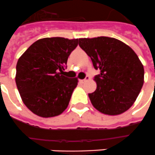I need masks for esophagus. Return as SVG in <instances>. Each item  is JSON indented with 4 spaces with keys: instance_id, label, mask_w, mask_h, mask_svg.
<instances>
[{
    "instance_id": "34e87169",
    "label": "esophagus",
    "mask_w": 155,
    "mask_h": 155,
    "mask_svg": "<svg viewBox=\"0 0 155 155\" xmlns=\"http://www.w3.org/2000/svg\"><path fill=\"white\" fill-rule=\"evenodd\" d=\"M88 81H89V76H86V78L85 79H84V80H81V83L84 84V83H85V82H87Z\"/></svg>"
}]
</instances>
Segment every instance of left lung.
Instances as JSON below:
<instances>
[{
	"mask_svg": "<svg viewBox=\"0 0 155 155\" xmlns=\"http://www.w3.org/2000/svg\"><path fill=\"white\" fill-rule=\"evenodd\" d=\"M79 45L100 71L97 89L89 94L93 106L107 115H118L135 103L144 84V66L126 43L108 37L80 38Z\"/></svg>",
	"mask_w": 155,
	"mask_h": 155,
	"instance_id": "8db88e82",
	"label": "left lung"
}]
</instances>
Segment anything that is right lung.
I'll list each match as a JSON object with an SVG mask.
<instances>
[{
    "label": "right lung",
    "instance_id": "add662e5",
    "mask_svg": "<svg viewBox=\"0 0 155 155\" xmlns=\"http://www.w3.org/2000/svg\"><path fill=\"white\" fill-rule=\"evenodd\" d=\"M79 40L55 37L34 42L16 65L17 89L25 106L42 117L62 113L77 86V78L62 73Z\"/></svg>",
    "mask_w": 155,
    "mask_h": 155
}]
</instances>
